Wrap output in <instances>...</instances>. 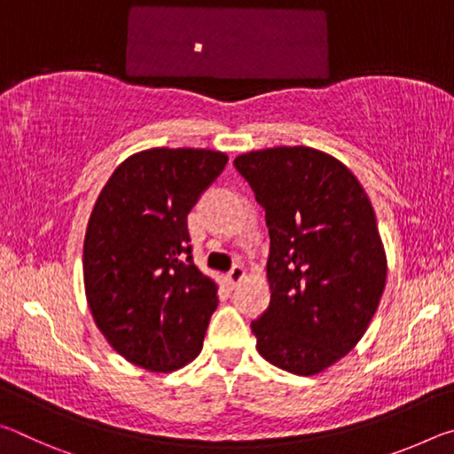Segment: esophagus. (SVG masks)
I'll return each mask as SVG.
<instances>
[{"mask_svg": "<svg viewBox=\"0 0 454 454\" xmlns=\"http://www.w3.org/2000/svg\"><path fill=\"white\" fill-rule=\"evenodd\" d=\"M244 268L242 266H232V270H230L228 274H226V282H228V286H238V284H240L242 280H244Z\"/></svg>", "mask_w": 454, "mask_h": 454, "instance_id": "obj_1", "label": "esophagus"}]
</instances>
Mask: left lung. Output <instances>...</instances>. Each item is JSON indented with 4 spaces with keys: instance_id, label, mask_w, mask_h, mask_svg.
Segmentation results:
<instances>
[{
    "instance_id": "1",
    "label": "left lung",
    "mask_w": 454,
    "mask_h": 454,
    "mask_svg": "<svg viewBox=\"0 0 454 454\" xmlns=\"http://www.w3.org/2000/svg\"><path fill=\"white\" fill-rule=\"evenodd\" d=\"M234 166L270 234V304L250 325L256 348L282 371L318 374L356 347L384 292L371 200L347 166L306 145L248 152Z\"/></svg>"
}]
</instances>
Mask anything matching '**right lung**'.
I'll return each instance as SVG.
<instances>
[{"mask_svg": "<svg viewBox=\"0 0 454 454\" xmlns=\"http://www.w3.org/2000/svg\"><path fill=\"white\" fill-rule=\"evenodd\" d=\"M226 162L214 150L137 152L91 210L83 240L91 317L112 348L145 371H178L202 350L218 286L192 260L188 214Z\"/></svg>", "mask_w": 454, "mask_h": 454, "instance_id": "right-lung-1", "label": "right lung"}]
</instances>
